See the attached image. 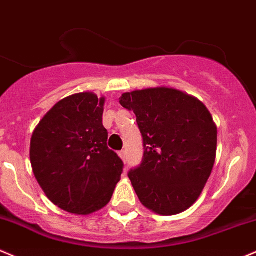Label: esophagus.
<instances>
[{"mask_svg": "<svg viewBox=\"0 0 256 256\" xmlns=\"http://www.w3.org/2000/svg\"><path fill=\"white\" fill-rule=\"evenodd\" d=\"M118 154H120V158H122L123 160H126V158H127V152H126V151H120Z\"/></svg>", "mask_w": 256, "mask_h": 256, "instance_id": "1", "label": "esophagus"}]
</instances>
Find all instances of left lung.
I'll return each mask as SVG.
<instances>
[{
    "label": "left lung",
    "mask_w": 256,
    "mask_h": 256,
    "mask_svg": "<svg viewBox=\"0 0 256 256\" xmlns=\"http://www.w3.org/2000/svg\"><path fill=\"white\" fill-rule=\"evenodd\" d=\"M136 116L144 157L128 176L144 206L160 215L188 210L202 194L216 156L218 129L206 105L168 87L123 93Z\"/></svg>",
    "instance_id": "left-lung-1"
}]
</instances>
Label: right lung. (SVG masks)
<instances>
[{
    "label": "right lung",
    "instance_id": "add662e5",
    "mask_svg": "<svg viewBox=\"0 0 256 256\" xmlns=\"http://www.w3.org/2000/svg\"><path fill=\"white\" fill-rule=\"evenodd\" d=\"M105 98L92 92L66 96L34 130L30 160L37 182L52 203L88 215L110 202L123 162L108 148L102 126Z\"/></svg>",
    "mask_w": 256,
    "mask_h": 256
}]
</instances>
